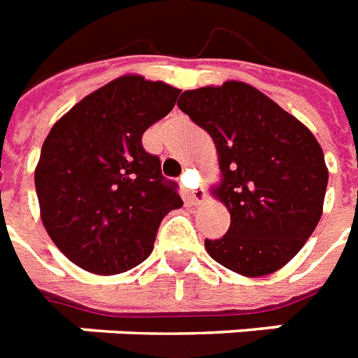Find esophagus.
Instances as JSON below:
<instances>
[{
  "label": "esophagus",
  "instance_id": "34e87169",
  "mask_svg": "<svg viewBox=\"0 0 358 358\" xmlns=\"http://www.w3.org/2000/svg\"><path fill=\"white\" fill-rule=\"evenodd\" d=\"M185 182H187V174L182 178V184H185ZM185 195H187V201L193 204L203 203L204 199H206V193L203 189H185Z\"/></svg>",
  "mask_w": 358,
  "mask_h": 358
}]
</instances>
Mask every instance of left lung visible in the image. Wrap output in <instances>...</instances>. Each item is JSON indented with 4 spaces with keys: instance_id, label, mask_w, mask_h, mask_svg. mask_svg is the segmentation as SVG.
I'll return each instance as SVG.
<instances>
[{
    "instance_id": "left-lung-1",
    "label": "left lung",
    "mask_w": 358,
    "mask_h": 358,
    "mask_svg": "<svg viewBox=\"0 0 358 358\" xmlns=\"http://www.w3.org/2000/svg\"><path fill=\"white\" fill-rule=\"evenodd\" d=\"M178 106L214 141L222 180L212 195L231 214L227 234L204 240L210 257L245 278L285 266L323 214L329 169L317 138L245 82L187 90Z\"/></svg>"
}]
</instances>
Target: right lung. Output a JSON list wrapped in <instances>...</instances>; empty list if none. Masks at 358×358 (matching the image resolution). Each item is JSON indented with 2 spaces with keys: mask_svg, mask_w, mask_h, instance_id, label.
Returning a JSON list of instances; mask_svg holds the SVG:
<instances>
[{
  "mask_svg": "<svg viewBox=\"0 0 358 358\" xmlns=\"http://www.w3.org/2000/svg\"><path fill=\"white\" fill-rule=\"evenodd\" d=\"M178 95L165 82L124 75L52 125L35 189L46 233L76 266L99 276L135 268L154 250L161 220L184 204L141 143Z\"/></svg>",
  "mask_w": 358,
  "mask_h": 358,
  "instance_id": "add662e5",
  "label": "right lung"
}]
</instances>
